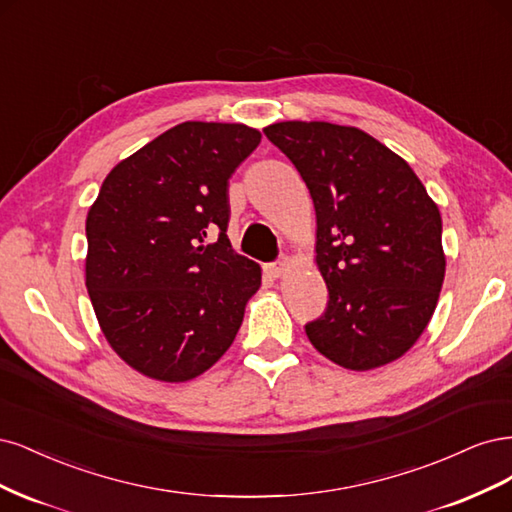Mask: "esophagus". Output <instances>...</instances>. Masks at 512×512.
<instances>
[{"mask_svg":"<svg viewBox=\"0 0 512 512\" xmlns=\"http://www.w3.org/2000/svg\"><path fill=\"white\" fill-rule=\"evenodd\" d=\"M283 272H285V259H278V261L268 263V266H266V274L270 278H280V276H283Z\"/></svg>","mask_w":512,"mask_h":512,"instance_id":"esophagus-1","label":"esophagus"}]
</instances>
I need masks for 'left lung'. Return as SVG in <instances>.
<instances>
[{
	"mask_svg": "<svg viewBox=\"0 0 512 512\" xmlns=\"http://www.w3.org/2000/svg\"><path fill=\"white\" fill-rule=\"evenodd\" d=\"M304 178L317 212L327 308L315 349L349 370L402 357L430 323L444 280L438 206L408 163L357 127L285 121L263 129Z\"/></svg>",
	"mask_w": 512,
	"mask_h": 512,
	"instance_id": "obj_1",
	"label": "left lung"
}]
</instances>
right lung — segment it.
Wrapping results in <instances>:
<instances>
[{
	"label": "right lung",
	"instance_id": "obj_1",
	"mask_svg": "<svg viewBox=\"0 0 512 512\" xmlns=\"http://www.w3.org/2000/svg\"><path fill=\"white\" fill-rule=\"evenodd\" d=\"M261 134L187 121L123 159L87 214V291L106 340L144 376L183 383L232 346L261 268L227 238L229 178Z\"/></svg>",
	"mask_w": 512,
	"mask_h": 512
}]
</instances>
